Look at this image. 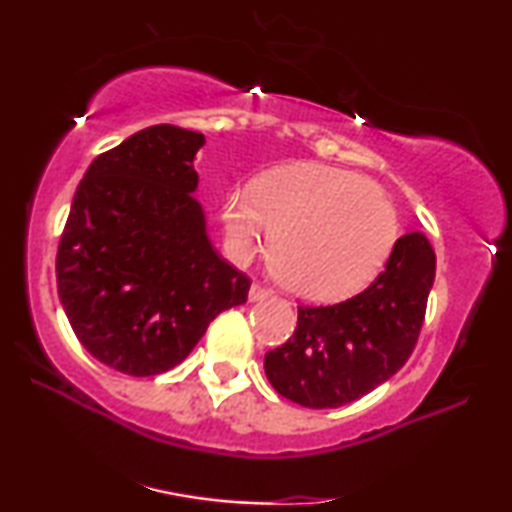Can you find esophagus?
<instances>
[{"label":"esophagus","instance_id":"esophagus-1","mask_svg":"<svg viewBox=\"0 0 512 512\" xmlns=\"http://www.w3.org/2000/svg\"><path fill=\"white\" fill-rule=\"evenodd\" d=\"M270 296V291L265 289V286H261V284H251V289H249V300L251 303H256V300H263V298H268Z\"/></svg>","mask_w":512,"mask_h":512}]
</instances>
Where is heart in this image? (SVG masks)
I'll use <instances>...</instances> for the list:
<instances>
[{
    "mask_svg": "<svg viewBox=\"0 0 512 512\" xmlns=\"http://www.w3.org/2000/svg\"><path fill=\"white\" fill-rule=\"evenodd\" d=\"M223 233L235 261H247L272 233V275L296 298L331 303L380 275L398 240L389 195L361 174L331 165H286L223 200Z\"/></svg>",
    "mask_w": 512,
    "mask_h": 512,
    "instance_id": "heart-1",
    "label": "heart"
}]
</instances>
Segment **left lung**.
<instances>
[{
  "instance_id": "1",
  "label": "left lung",
  "mask_w": 512,
  "mask_h": 512,
  "mask_svg": "<svg viewBox=\"0 0 512 512\" xmlns=\"http://www.w3.org/2000/svg\"><path fill=\"white\" fill-rule=\"evenodd\" d=\"M436 277V254L422 233L398 237L387 265L359 296L298 307V326L265 354L277 394L303 408H340L366 396L410 359Z\"/></svg>"
}]
</instances>
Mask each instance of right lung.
<instances>
[{
  "instance_id": "add662e5",
  "label": "right lung",
  "mask_w": 512,
  "mask_h": 512,
  "mask_svg": "<svg viewBox=\"0 0 512 512\" xmlns=\"http://www.w3.org/2000/svg\"><path fill=\"white\" fill-rule=\"evenodd\" d=\"M205 135L151 125L83 174L55 275L76 338L118 373L151 377L186 359L249 277L216 254L193 198Z\"/></svg>"
}]
</instances>
